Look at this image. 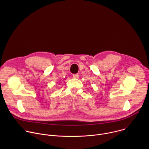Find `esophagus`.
<instances>
[{"label":"esophagus","instance_id":"esophagus-1","mask_svg":"<svg viewBox=\"0 0 149 149\" xmlns=\"http://www.w3.org/2000/svg\"><path fill=\"white\" fill-rule=\"evenodd\" d=\"M72 77L74 78H79V75L78 74H74L72 75Z\"/></svg>","mask_w":149,"mask_h":149}]
</instances>
